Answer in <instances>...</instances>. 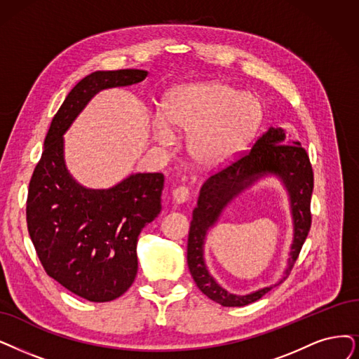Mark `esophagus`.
<instances>
[{
  "label": "esophagus",
  "instance_id": "1",
  "mask_svg": "<svg viewBox=\"0 0 359 359\" xmlns=\"http://www.w3.org/2000/svg\"><path fill=\"white\" fill-rule=\"evenodd\" d=\"M172 197H174V202L177 203H185L190 198V190L189 187L180 185V187L174 189V191H172Z\"/></svg>",
  "mask_w": 359,
  "mask_h": 359
}]
</instances>
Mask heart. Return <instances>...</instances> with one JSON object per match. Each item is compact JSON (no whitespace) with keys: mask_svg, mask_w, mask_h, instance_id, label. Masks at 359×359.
<instances>
[{"mask_svg":"<svg viewBox=\"0 0 359 359\" xmlns=\"http://www.w3.org/2000/svg\"><path fill=\"white\" fill-rule=\"evenodd\" d=\"M264 114L261 100L225 82H206L170 93L165 114H156L153 134L165 147L174 146L175 131L190 134L193 159L206 166L231 161L246 147Z\"/></svg>","mask_w":359,"mask_h":359,"instance_id":"heart-1","label":"heart"}]
</instances>
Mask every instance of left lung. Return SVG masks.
<instances>
[{
	"label": "left lung",
	"mask_w": 359,
	"mask_h": 359,
	"mask_svg": "<svg viewBox=\"0 0 359 359\" xmlns=\"http://www.w3.org/2000/svg\"><path fill=\"white\" fill-rule=\"evenodd\" d=\"M287 142H292V144L287 145ZM268 174L280 177L290 196L294 237L289 266L284 272V278H287L308 237L312 222L311 196L313 172L309 156L300 142L287 141L285 131L281 128H269L253 142L249 151L210 174L200 189L197 208L193 210V221L190 224L187 262L200 292L222 306H245L253 304L283 281L246 296L231 294L212 278L203 259L206 231L217 222L222 209L257 178Z\"/></svg>",
	"instance_id": "left-lung-1"
}]
</instances>
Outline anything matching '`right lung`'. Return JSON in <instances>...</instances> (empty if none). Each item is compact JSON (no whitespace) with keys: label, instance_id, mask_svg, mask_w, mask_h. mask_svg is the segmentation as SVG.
Masks as SVG:
<instances>
[{"label":"right lung","instance_id":"add662e5","mask_svg":"<svg viewBox=\"0 0 359 359\" xmlns=\"http://www.w3.org/2000/svg\"><path fill=\"white\" fill-rule=\"evenodd\" d=\"M147 70H98L81 79L54 114L26 200L27 231L47 274L90 302H110L135 280L141 229L162 210L163 174H135L109 190L79 185L66 169L63 134L104 88L146 79Z\"/></svg>","mask_w":359,"mask_h":359}]
</instances>
